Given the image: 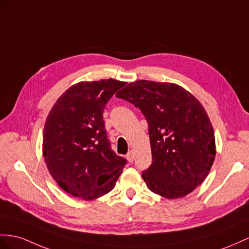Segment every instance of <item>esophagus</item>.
<instances>
[{"instance_id": "obj_1", "label": "esophagus", "mask_w": 249, "mask_h": 249, "mask_svg": "<svg viewBox=\"0 0 249 249\" xmlns=\"http://www.w3.org/2000/svg\"><path fill=\"white\" fill-rule=\"evenodd\" d=\"M126 158H127V160H128V162L132 163V162H133V160H135V155H133V152H132V151H129L128 154L126 155Z\"/></svg>"}]
</instances>
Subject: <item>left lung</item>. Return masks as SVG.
<instances>
[{
    "instance_id": "8db88e82",
    "label": "left lung",
    "mask_w": 249,
    "mask_h": 249,
    "mask_svg": "<svg viewBox=\"0 0 249 249\" xmlns=\"http://www.w3.org/2000/svg\"><path fill=\"white\" fill-rule=\"evenodd\" d=\"M116 97L147 120L152 161L142 177L152 193L177 199L201 185L214 161L215 143L200 102L177 84L145 80L130 83Z\"/></svg>"
}]
</instances>
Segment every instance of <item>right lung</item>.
<instances>
[{
  "label": "right lung",
  "instance_id": "right-lung-1",
  "mask_svg": "<svg viewBox=\"0 0 249 249\" xmlns=\"http://www.w3.org/2000/svg\"><path fill=\"white\" fill-rule=\"evenodd\" d=\"M124 85L112 79L80 82L50 110L44 126L43 155L50 175L69 195L97 199L109 193L122 174L127 160L111 149L103 111Z\"/></svg>",
  "mask_w": 249,
  "mask_h": 249
}]
</instances>
